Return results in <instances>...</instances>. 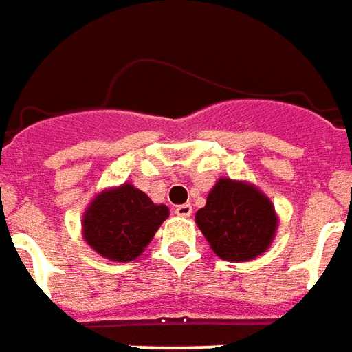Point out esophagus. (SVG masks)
Returning <instances> with one entry per match:
<instances>
[{
  "label": "esophagus",
  "mask_w": 352,
  "mask_h": 352,
  "mask_svg": "<svg viewBox=\"0 0 352 352\" xmlns=\"http://www.w3.org/2000/svg\"><path fill=\"white\" fill-rule=\"evenodd\" d=\"M176 214H178V217H186V219H188V217H192V205L190 204L178 205V207H176Z\"/></svg>",
  "instance_id": "1"
}]
</instances>
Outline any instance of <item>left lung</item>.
Wrapping results in <instances>:
<instances>
[{
	"label": "left lung",
	"instance_id": "obj_1",
	"mask_svg": "<svg viewBox=\"0 0 352 352\" xmlns=\"http://www.w3.org/2000/svg\"><path fill=\"white\" fill-rule=\"evenodd\" d=\"M195 223L214 254L225 261H250L267 252L279 217L271 199L244 180L219 178Z\"/></svg>",
	"mask_w": 352,
	"mask_h": 352
}]
</instances>
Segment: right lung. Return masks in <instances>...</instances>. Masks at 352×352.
<instances>
[{
    "instance_id": "obj_1",
    "label": "right lung",
    "mask_w": 352,
    "mask_h": 352,
    "mask_svg": "<svg viewBox=\"0 0 352 352\" xmlns=\"http://www.w3.org/2000/svg\"><path fill=\"white\" fill-rule=\"evenodd\" d=\"M168 214L166 205L153 204L147 193L124 182L94 195L82 213V240L110 261H133Z\"/></svg>"
}]
</instances>
